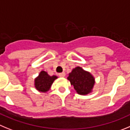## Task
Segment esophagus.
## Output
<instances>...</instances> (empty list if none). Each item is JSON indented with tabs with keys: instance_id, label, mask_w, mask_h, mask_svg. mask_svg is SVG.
<instances>
[{
	"instance_id": "34e87169",
	"label": "esophagus",
	"mask_w": 130,
	"mask_h": 130,
	"mask_svg": "<svg viewBox=\"0 0 130 130\" xmlns=\"http://www.w3.org/2000/svg\"><path fill=\"white\" fill-rule=\"evenodd\" d=\"M59 77H63L65 76V73L64 72H61V73H59Z\"/></svg>"
}]
</instances>
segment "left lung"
<instances>
[{"label":"left lung","mask_w":130,"mask_h":130,"mask_svg":"<svg viewBox=\"0 0 130 130\" xmlns=\"http://www.w3.org/2000/svg\"><path fill=\"white\" fill-rule=\"evenodd\" d=\"M71 84L74 86L77 94L87 95L92 92L95 79L90 72L84 71L82 67H77L74 69L67 77Z\"/></svg>","instance_id":"8db88e82"}]
</instances>
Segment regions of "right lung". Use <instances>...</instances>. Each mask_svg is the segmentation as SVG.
I'll list each match as a JSON object with an SVG mask.
<instances>
[{
    "label": "right lung",
    "instance_id": "obj_1",
    "mask_svg": "<svg viewBox=\"0 0 130 130\" xmlns=\"http://www.w3.org/2000/svg\"><path fill=\"white\" fill-rule=\"evenodd\" d=\"M56 78L57 76H50L47 72L42 71L35 80V88L40 92H46L50 89L52 84Z\"/></svg>",
    "mask_w": 130,
    "mask_h": 130
}]
</instances>
